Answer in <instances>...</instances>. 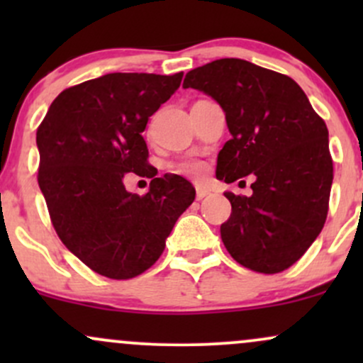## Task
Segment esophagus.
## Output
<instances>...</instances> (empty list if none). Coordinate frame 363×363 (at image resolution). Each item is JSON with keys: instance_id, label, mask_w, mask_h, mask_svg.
Returning <instances> with one entry per match:
<instances>
[{"instance_id": "obj_1", "label": "esophagus", "mask_w": 363, "mask_h": 363, "mask_svg": "<svg viewBox=\"0 0 363 363\" xmlns=\"http://www.w3.org/2000/svg\"><path fill=\"white\" fill-rule=\"evenodd\" d=\"M208 194H210V191H208L206 187H201V186H198V187H196V198H198V199H203V198H206Z\"/></svg>"}]
</instances>
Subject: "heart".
<instances>
[{"label":"heart","instance_id":"obj_1","mask_svg":"<svg viewBox=\"0 0 363 363\" xmlns=\"http://www.w3.org/2000/svg\"><path fill=\"white\" fill-rule=\"evenodd\" d=\"M181 170L184 174H189V176L199 177V176H203V174H205V165H203L201 162L191 160V162H184V164L181 165Z\"/></svg>","mask_w":363,"mask_h":363}]
</instances>
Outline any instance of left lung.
I'll list each match as a JSON object with an SVG mask.
<instances>
[{
	"label": "left lung",
	"mask_w": 363,
	"mask_h": 363,
	"mask_svg": "<svg viewBox=\"0 0 363 363\" xmlns=\"http://www.w3.org/2000/svg\"><path fill=\"white\" fill-rule=\"evenodd\" d=\"M184 89L222 107L232 140L216 162L227 184L254 174L251 196L227 191L230 218L220 234L230 256L257 273H280L323 230L333 184L328 128L290 77L223 57L191 69Z\"/></svg>",
	"instance_id": "obj_1"
}]
</instances>
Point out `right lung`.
I'll return each mask as SVG.
<instances>
[{
  "label": "right lung",
  "instance_id": "add662e5",
  "mask_svg": "<svg viewBox=\"0 0 363 363\" xmlns=\"http://www.w3.org/2000/svg\"><path fill=\"white\" fill-rule=\"evenodd\" d=\"M182 73H109L61 91L37 129L39 187L62 244L102 277L128 280L162 256L196 191L181 176L155 177L141 133L179 89ZM129 172L153 177L129 194Z\"/></svg>",
  "mask_w": 363,
  "mask_h": 363
}]
</instances>
